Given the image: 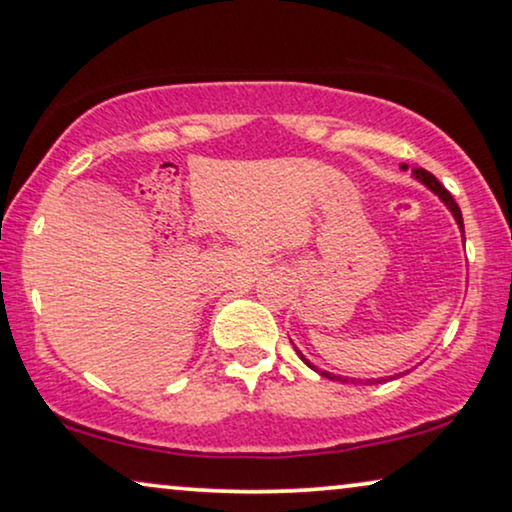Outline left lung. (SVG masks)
Masks as SVG:
<instances>
[{"instance_id":"1","label":"left lung","mask_w":512,"mask_h":512,"mask_svg":"<svg viewBox=\"0 0 512 512\" xmlns=\"http://www.w3.org/2000/svg\"><path fill=\"white\" fill-rule=\"evenodd\" d=\"M416 177H418L420 181H423V184H425V186H430V189H432V191H435V193H437V196H439V198H442L446 205H449V210H451V212H454L456 222H458V224H461V229H463V215H461V208H458V205H456V200H454V196H451V193L444 189V186H442V181H439V179L435 177V174H432V172H428V170H416ZM297 357H300V359H302V361H304V364H307V366H312V364H309V361H307V359H304V357H302V354H300V352H297ZM312 368H314V366H312ZM321 375H326V378H331V380H338V375H333V373H326V371H321ZM368 383H371V380H368ZM373 383H380V380H373Z\"/></svg>"}]
</instances>
